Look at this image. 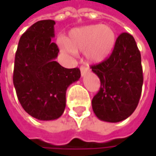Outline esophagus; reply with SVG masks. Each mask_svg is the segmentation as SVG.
Returning a JSON list of instances; mask_svg holds the SVG:
<instances>
[{
	"mask_svg": "<svg viewBox=\"0 0 156 156\" xmlns=\"http://www.w3.org/2000/svg\"><path fill=\"white\" fill-rule=\"evenodd\" d=\"M80 71H81V75H82V76H84L87 72H88V71H89V69H88V68H87V67L81 66V67H80Z\"/></svg>",
	"mask_w": 156,
	"mask_h": 156,
	"instance_id": "esophagus-1",
	"label": "esophagus"
}]
</instances>
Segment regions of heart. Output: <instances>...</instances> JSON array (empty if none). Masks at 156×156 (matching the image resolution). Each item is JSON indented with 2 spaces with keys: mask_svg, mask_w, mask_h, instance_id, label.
I'll return each instance as SVG.
<instances>
[{
  "mask_svg": "<svg viewBox=\"0 0 156 156\" xmlns=\"http://www.w3.org/2000/svg\"><path fill=\"white\" fill-rule=\"evenodd\" d=\"M115 43V34L108 25H87L73 29L67 40L59 39L60 49L74 55L85 51L86 58L91 62H101L112 52Z\"/></svg>",
  "mask_w": 156,
  "mask_h": 156,
  "instance_id": "obj_1",
  "label": "heart"
}]
</instances>
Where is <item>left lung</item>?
Instances as JSON below:
<instances>
[{
	"label": "left lung",
	"instance_id": "obj_1",
	"mask_svg": "<svg viewBox=\"0 0 156 156\" xmlns=\"http://www.w3.org/2000/svg\"><path fill=\"white\" fill-rule=\"evenodd\" d=\"M91 69L100 79L99 91L92 99L95 115L110 123L130 116L138 105L144 81L141 54L134 37L121 33L109 58Z\"/></svg>",
	"mask_w": 156,
	"mask_h": 156
}]
</instances>
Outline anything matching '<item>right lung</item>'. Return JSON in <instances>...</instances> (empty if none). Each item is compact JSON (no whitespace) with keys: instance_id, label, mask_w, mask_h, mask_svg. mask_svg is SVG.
Instances as JSON below:
<instances>
[{"instance_id":"1","label":"right lung","mask_w":156,"mask_h":156,"mask_svg":"<svg viewBox=\"0 0 156 156\" xmlns=\"http://www.w3.org/2000/svg\"><path fill=\"white\" fill-rule=\"evenodd\" d=\"M55 21L40 20L20 37L15 54L13 85L23 109L32 117L58 118L66 107V91L80 78L78 68L66 69L55 58L59 51L54 38Z\"/></svg>"}]
</instances>
